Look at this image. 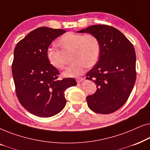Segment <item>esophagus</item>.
Wrapping results in <instances>:
<instances>
[{"label": "esophagus", "mask_w": 150, "mask_h": 150, "mask_svg": "<svg viewBox=\"0 0 150 150\" xmlns=\"http://www.w3.org/2000/svg\"><path fill=\"white\" fill-rule=\"evenodd\" d=\"M76 81L78 83H81L82 81H84V79H83V78H82V77L81 78H78V79H76Z\"/></svg>", "instance_id": "34e87169"}]
</instances>
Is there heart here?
<instances>
[{"label": "heart", "instance_id": "heart-1", "mask_svg": "<svg viewBox=\"0 0 150 150\" xmlns=\"http://www.w3.org/2000/svg\"><path fill=\"white\" fill-rule=\"evenodd\" d=\"M57 44L63 51H72L71 60L74 63L64 71L65 77L80 76L87 67L93 66L100 57V43L93 35L67 33L59 39ZM46 57L53 67L58 69L65 68V63L60 50L49 47L46 50Z\"/></svg>", "mask_w": 150, "mask_h": 150}]
</instances>
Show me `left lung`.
<instances>
[{"label":"left lung","mask_w":150,"mask_h":150,"mask_svg":"<svg viewBox=\"0 0 150 150\" xmlns=\"http://www.w3.org/2000/svg\"><path fill=\"white\" fill-rule=\"evenodd\" d=\"M77 33L96 36L101 46L97 63L86 74V79L93 81L97 87L87 97V105L97 113L116 111L126 103L136 81L133 45L122 32L108 25H92Z\"/></svg>","instance_id":"obj_1"}]
</instances>
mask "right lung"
<instances>
[{
	"instance_id": "right-lung-1",
	"label": "right lung",
	"mask_w": 150,
	"mask_h": 150,
	"mask_svg": "<svg viewBox=\"0 0 150 150\" xmlns=\"http://www.w3.org/2000/svg\"><path fill=\"white\" fill-rule=\"evenodd\" d=\"M66 32L40 27L20 40L14 49L12 74L16 95L22 106L41 117H50L65 107L64 91L75 86L73 78L59 80V71L49 63L46 50L51 43Z\"/></svg>"
}]
</instances>
